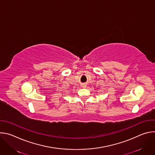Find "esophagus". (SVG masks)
Here are the masks:
<instances>
[{
    "instance_id": "esophagus-1",
    "label": "esophagus",
    "mask_w": 155,
    "mask_h": 155,
    "mask_svg": "<svg viewBox=\"0 0 155 155\" xmlns=\"http://www.w3.org/2000/svg\"><path fill=\"white\" fill-rule=\"evenodd\" d=\"M86 86L85 84H83L81 85V87H86Z\"/></svg>"
}]
</instances>
